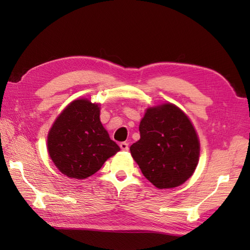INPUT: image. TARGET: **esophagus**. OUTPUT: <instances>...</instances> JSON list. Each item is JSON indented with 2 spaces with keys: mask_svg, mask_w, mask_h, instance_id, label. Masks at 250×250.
Here are the masks:
<instances>
[{
  "mask_svg": "<svg viewBox=\"0 0 250 250\" xmlns=\"http://www.w3.org/2000/svg\"><path fill=\"white\" fill-rule=\"evenodd\" d=\"M120 148H121V150L128 151L129 150V144L126 142H122V143H120Z\"/></svg>",
  "mask_w": 250,
  "mask_h": 250,
  "instance_id": "obj_1",
  "label": "esophagus"
}]
</instances>
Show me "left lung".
<instances>
[{
    "mask_svg": "<svg viewBox=\"0 0 250 250\" xmlns=\"http://www.w3.org/2000/svg\"><path fill=\"white\" fill-rule=\"evenodd\" d=\"M141 139L130 147L143 175L159 189L178 187L198 166L200 143L189 118L173 104L148 108Z\"/></svg>",
    "mask_w": 250,
    "mask_h": 250,
    "instance_id": "obj_1",
    "label": "left lung"
}]
</instances>
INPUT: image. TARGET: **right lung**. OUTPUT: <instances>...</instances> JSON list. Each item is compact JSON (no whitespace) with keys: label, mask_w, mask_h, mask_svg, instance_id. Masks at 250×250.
I'll return each instance as SVG.
<instances>
[{"label":"right lung","mask_w":250,"mask_h":250,"mask_svg":"<svg viewBox=\"0 0 250 250\" xmlns=\"http://www.w3.org/2000/svg\"><path fill=\"white\" fill-rule=\"evenodd\" d=\"M48 152L59 171L83 179L102 167L120 150L100 121V107L89 100H76L58 117L49 131Z\"/></svg>","instance_id":"1"}]
</instances>
